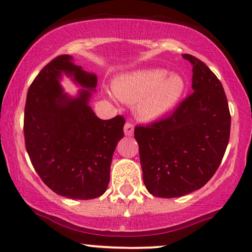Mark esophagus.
<instances>
[{
  "instance_id": "1",
  "label": "esophagus",
  "mask_w": 252,
  "mask_h": 252,
  "mask_svg": "<svg viewBox=\"0 0 252 252\" xmlns=\"http://www.w3.org/2000/svg\"><path fill=\"white\" fill-rule=\"evenodd\" d=\"M124 134H126V136H131L134 134V126L131 123H126V126H124Z\"/></svg>"
}]
</instances>
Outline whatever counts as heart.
I'll list each match as a JSON object with an SVG mask.
<instances>
[{"mask_svg": "<svg viewBox=\"0 0 252 252\" xmlns=\"http://www.w3.org/2000/svg\"><path fill=\"white\" fill-rule=\"evenodd\" d=\"M186 86V80L180 74H168L163 68H146L115 78L112 91L123 102L135 101V114L141 120L155 121L175 108Z\"/></svg>", "mask_w": 252, "mask_h": 252, "instance_id": "b5f03b06", "label": "heart"}]
</instances>
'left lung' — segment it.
<instances>
[{"instance_id": "obj_1", "label": "left lung", "mask_w": 252, "mask_h": 252, "mask_svg": "<svg viewBox=\"0 0 252 252\" xmlns=\"http://www.w3.org/2000/svg\"><path fill=\"white\" fill-rule=\"evenodd\" d=\"M182 57L193 66V92L170 116L137 126L134 132L143 182L158 198H178L206 185L230 138L231 116L221 83L198 58Z\"/></svg>"}]
</instances>
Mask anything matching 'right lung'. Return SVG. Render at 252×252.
Returning a JSON list of instances; mask_svg holds the SVG:
<instances>
[{"label":"right lung","mask_w":252,"mask_h":252,"mask_svg":"<svg viewBox=\"0 0 252 252\" xmlns=\"http://www.w3.org/2000/svg\"><path fill=\"white\" fill-rule=\"evenodd\" d=\"M63 74L84 88L77 97L63 94ZM96 86V74L63 54L40 71L27 92L26 149L41 180L66 198L88 200L105 192L112 155L124 135L122 116L100 120L89 105Z\"/></svg>","instance_id":"1"}]
</instances>
